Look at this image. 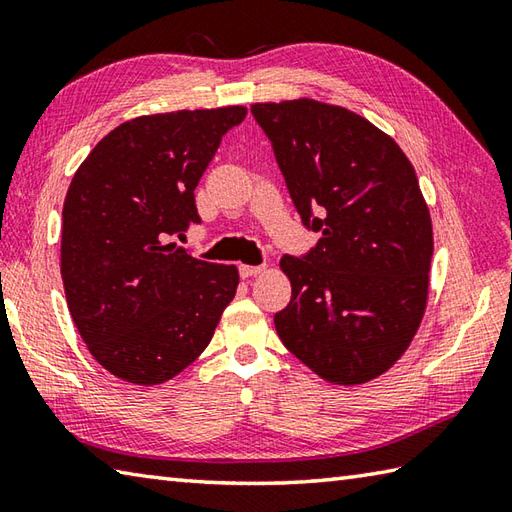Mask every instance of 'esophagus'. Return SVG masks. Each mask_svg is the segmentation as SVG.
<instances>
[{
	"label": "esophagus",
	"mask_w": 512,
	"mask_h": 512,
	"mask_svg": "<svg viewBox=\"0 0 512 512\" xmlns=\"http://www.w3.org/2000/svg\"><path fill=\"white\" fill-rule=\"evenodd\" d=\"M266 270V266L262 264V266H248V264H242L239 266V275H242L244 279H248V277H255V275H259V273H264Z\"/></svg>",
	"instance_id": "obj_1"
}]
</instances>
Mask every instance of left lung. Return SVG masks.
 <instances>
[{
    "mask_svg": "<svg viewBox=\"0 0 512 512\" xmlns=\"http://www.w3.org/2000/svg\"><path fill=\"white\" fill-rule=\"evenodd\" d=\"M306 228L308 255L281 257L292 297L279 339L314 374L361 385L405 354L429 295L427 202L396 140L345 107L312 99L255 103Z\"/></svg>",
    "mask_w": 512,
    "mask_h": 512,
    "instance_id": "obj_1",
    "label": "left lung"
}]
</instances>
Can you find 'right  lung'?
Wrapping results in <instances>:
<instances>
[{"label": "right lung", "mask_w": 512, "mask_h": 512, "mask_svg": "<svg viewBox=\"0 0 512 512\" xmlns=\"http://www.w3.org/2000/svg\"><path fill=\"white\" fill-rule=\"evenodd\" d=\"M246 107L138 116L81 162L63 202L61 277L72 321L107 372L178 376L211 343L239 284L167 237L198 224L195 187Z\"/></svg>", "instance_id": "obj_1"}]
</instances>
